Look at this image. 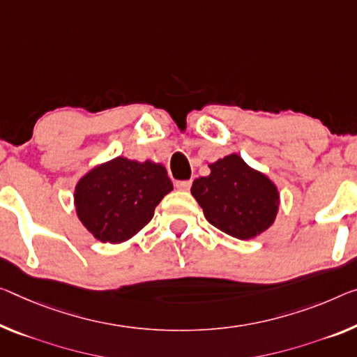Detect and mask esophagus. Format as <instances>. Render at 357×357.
<instances>
[{"label": "esophagus", "mask_w": 357, "mask_h": 357, "mask_svg": "<svg viewBox=\"0 0 357 357\" xmlns=\"http://www.w3.org/2000/svg\"><path fill=\"white\" fill-rule=\"evenodd\" d=\"M175 186H177L180 191H188L191 188V180H178Z\"/></svg>", "instance_id": "34e87169"}]
</instances>
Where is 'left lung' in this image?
Returning a JSON list of instances; mask_svg holds the SVG:
<instances>
[{"label":"left lung","mask_w":357,"mask_h":357,"mask_svg":"<svg viewBox=\"0 0 357 357\" xmlns=\"http://www.w3.org/2000/svg\"><path fill=\"white\" fill-rule=\"evenodd\" d=\"M211 175L191 186L207 222L238 239H250L270 228L278 213L279 195L265 175L250 169L238 155L211 164Z\"/></svg>","instance_id":"1"}]
</instances>
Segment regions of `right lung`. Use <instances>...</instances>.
<instances>
[{
    "label": "right lung",
    "mask_w": 357,
    "mask_h": 357,
    "mask_svg": "<svg viewBox=\"0 0 357 357\" xmlns=\"http://www.w3.org/2000/svg\"><path fill=\"white\" fill-rule=\"evenodd\" d=\"M172 182L166 167L116 158L92 169L75 190L79 220L102 243L118 244L151 220Z\"/></svg>",
    "instance_id": "add662e5"
}]
</instances>
